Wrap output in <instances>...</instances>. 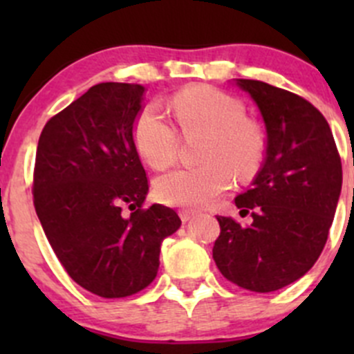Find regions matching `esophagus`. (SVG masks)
<instances>
[{"label":"esophagus","instance_id":"1","mask_svg":"<svg viewBox=\"0 0 354 354\" xmlns=\"http://www.w3.org/2000/svg\"><path fill=\"white\" fill-rule=\"evenodd\" d=\"M194 216H195V210H190V209H181L180 210V217H181V221H183V223L190 221Z\"/></svg>","mask_w":354,"mask_h":354}]
</instances>
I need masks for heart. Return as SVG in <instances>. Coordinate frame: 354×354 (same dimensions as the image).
Returning a JSON list of instances; mask_svg holds the SVG:
<instances>
[{
  "mask_svg": "<svg viewBox=\"0 0 354 354\" xmlns=\"http://www.w3.org/2000/svg\"><path fill=\"white\" fill-rule=\"evenodd\" d=\"M169 106L185 137L205 135L198 156L203 164L160 176L156 181L160 202L203 207L224 194L234 176L248 181L259 173L266 137L259 124L245 118L238 99L209 85H194L176 92ZM133 144L149 166L162 171L176 160L180 135L157 106L149 104L133 123Z\"/></svg>",
  "mask_w": 354,
  "mask_h": 354,
  "instance_id": "obj_1",
  "label": "heart"
}]
</instances>
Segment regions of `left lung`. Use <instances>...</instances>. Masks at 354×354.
Here are the masks:
<instances>
[{
	"instance_id": "1",
	"label": "left lung",
	"mask_w": 354,
	"mask_h": 354,
	"mask_svg": "<svg viewBox=\"0 0 354 354\" xmlns=\"http://www.w3.org/2000/svg\"><path fill=\"white\" fill-rule=\"evenodd\" d=\"M267 130L266 159L234 203L253 223L217 216L214 262L227 281L270 292L305 276L326 246L342 185L329 123L306 99L260 80L238 78Z\"/></svg>"
}]
</instances>
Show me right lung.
Listing matches in <instances>:
<instances>
[{
	"mask_svg": "<svg viewBox=\"0 0 354 354\" xmlns=\"http://www.w3.org/2000/svg\"><path fill=\"white\" fill-rule=\"evenodd\" d=\"M144 94L142 85H94L46 123L35 152L42 230L68 276L101 298L147 288L160 243L181 224L169 207H145L149 181L133 144Z\"/></svg>",
	"mask_w": 354,
	"mask_h": 354,
	"instance_id": "obj_1",
	"label": "right lung"
}]
</instances>
